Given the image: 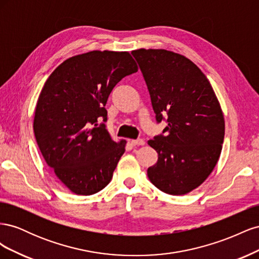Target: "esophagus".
I'll use <instances>...</instances> for the list:
<instances>
[{
  "mask_svg": "<svg viewBox=\"0 0 259 259\" xmlns=\"http://www.w3.org/2000/svg\"><path fill=\"white\" fill-rule=\"evenodd\" d=\"M131 144L133 146H143L145 145V140L142 138H138V139H133L131 140Z\"/></svg>",
  "mask_w": 259,
  "mask_h": 259,
  "instance_id": "34e87169",
  "label": "esophagus"
}]
</instances>
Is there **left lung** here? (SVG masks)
Instances as JSON below:
<instances>
[{
    "label": "left lung",
    "mask_w": 259,
    "mask_h": 259,
    "mask_svg": "<svg viewBox=\"0 0 259 259\" xmlns=\"http://www.w3.org/2000/svg\"><path fill=\"white\" fill-rule=\"evenodd\" d=\"M136 59L150 94L162 134L148 144L158 162L147 170L161 191L182 195L208 177L222 152L225 120L207 77L191 60L165 50H137Z\"/></svg>",
    "instance_id": "obj_1"
}]
</instances>
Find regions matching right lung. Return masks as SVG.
Listing matches in <instances>:
<instances>
[{"instance_id":"1","label":"right lung","mask_w":259,"mask_h":259,"mask_svg":"<svg viewBox=\"0 0 259 259\" xmlns=\"http://www.w3.org/2000/svg\"><path fill=\"white\" fill-rule=\"evenodd\" d=\"M138 71L127 52L94 51L65 60L45 82L33 130L48 165L76 194L91 195L110 183L125 140L106 130V104L123 77Z\"/></svg>"}]
</instances>
